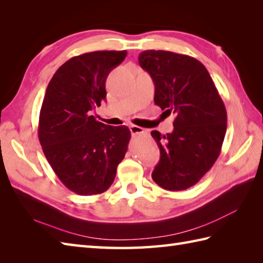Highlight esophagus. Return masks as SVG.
Wrapping results in <instances>:
<instances>
[{"mask_svg": "<svg viewBox=\"0 0 263 263\" xmlns=\"http://www.w3.org/2000/svg\"><path fill=\"white\" fill-rule=\"evenodd\" d=\"M130 131H131V135H132V136L143 135V133H146V130H143L142 127L138 126V125H131V126H130Z\"/></svg>", "mask_w": 263, "mask_h": 263, "instance_id": "1", "label": "esophagus"}]
</instances>
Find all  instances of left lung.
I'll list each match as a JSON object with an SVG mask.
<instances>
[{
  "instance_id": "1",
  "label": "left lung",
  "mask_w": 263,
  "mask_h": 263,
  "mask_svg": "<svg viewBox=\"0 0 263 263\" xmlns=\"http://www.w3.org/2000/svg\"><path fill=\"white\" fill-rule=\"evenodd\" d=\"M139 64L155 83V104L174 114V130L152 131L160 150L152 174L160 187L182 191L197 184L220 154L227 113L205 66L194 58L149 49Z\"/></svg>"
}]
</instances>
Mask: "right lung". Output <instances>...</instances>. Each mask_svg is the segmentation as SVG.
<instances>
[{
	"mask_svg": "<svg viewBox=\"0 0 263 263\" xmlns=\"http://www.w3.org/2000/svg\"><path fill=\"white\" fill-rule=\"evenodd\" d=\"M126 54L97 51L72 58L47 86L39 114V142L60 181L77 194L105 192L127 152L128 127L106 125L91 115L106 98L107 76Z\"/></svg>",
	"mask_w": 263,
	"mask_h": 263,
	"instance_id": "add662e5",
	"label": "right lung"
}]
</instances>
